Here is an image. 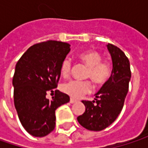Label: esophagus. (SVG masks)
Masks as SVG:
<instances>
[{
  "instance_id": "34e87169",
  "label": "esophagus",
  "mask_w": 148,
  "mask_h": 148,
  "mask_svg": "<svg viewBox=\"0 0 148 148\" xmlns=\"http://www.w3.org/2000/svg\"><path fill=\"white\" fill-rule=\"evenodd\" d=\"M76 102H77V100H76V99H73V98H71V99H70V103H76Z\"/></svg>"
}]
</instances>
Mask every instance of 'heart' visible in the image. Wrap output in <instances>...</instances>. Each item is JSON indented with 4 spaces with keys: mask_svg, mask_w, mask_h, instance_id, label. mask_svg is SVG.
Segmentation results:
<instances>
[{
    "mask_svg": "<svg viewBox=\"0 0 148 148\" xmlns=\"http://www.w3.org/2000/svg\"><path fill=\"white\" fill-rule=\"evenodd\" d=\"M79 61L86 67V78L92 79L97 85H103L106 83L111 74L112 66L110 62L102 61L101 55L95 50H88L79 55ZM72 70V62L69 58H66L62 62L61 74L63 77H68ZM62 91L74 99H79L83 95L92 91V84L90 81L85 80H69L62 85Z\"/></svg>",
    "mask_w": 148,
    "mask_h": 148,
    "instance_id": "b5f03b06",
    "label": "heart"
}]
</instances>
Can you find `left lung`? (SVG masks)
Instances as JSON below:
<instances>
[{
  "mask_svg": "<svg viewBox=\"0 0 148 148\" xmlns=\"http://www.w3.org/2000/svg\"><path fill=\"white\" fill-rule=\"evenodd\" d=\"M107 49L112 59V74L92 102L82 101L86 110L77 117L79 123L88 130L100 131L109 127L121 113L129 91L131 71L128 57L115 45L108 44Z\"/></svg>",
  "mask_w": 148,
  "mask_h": 148,
  "instance_id": "1",
  "label": "left lung"
}]
</instances>
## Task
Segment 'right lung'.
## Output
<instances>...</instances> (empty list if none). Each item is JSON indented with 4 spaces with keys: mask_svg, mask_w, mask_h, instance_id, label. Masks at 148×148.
<instances>
[{
    "mask_svg": "<svg viewBox=\"0 0 148 148\" xmlns=\"http://www.w3.org/2000/svg\"><path fill=\"white\" fill-rule=\"evenodd\" d=\"M70 51L68 43L49 40L31 46L15 66L13 78L14 106L24 129L33 136L44 137L56 125V110L69 103V96L55 91L61 76V66Z\"/></svg>",
    "mask_w": 148,
    "mask_h": 148,
    "instance_id": "obj_1",
    "label": "right lung"
}]
</instances>
